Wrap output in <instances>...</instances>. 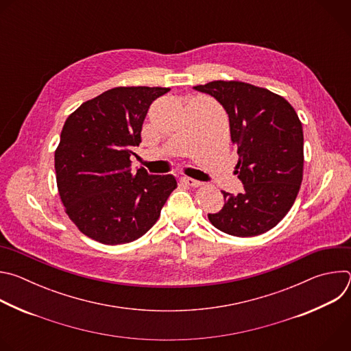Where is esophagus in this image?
<instances>
[{"mask_svg": "<svg viewBox=\"0 0 351 351\" xmlns=\"http://www.w3.org/2000/svg\"><path fill=\"white\" fill-rule=\"evenodd\" d=\"M182 180V183L183 184H186V186H189V187H199L202 186V182H198V180H194V179H191V178H182L180 179Z\"/></svg>", "mask_w": 351, "mask_h": 351, "instance_id": "34e87169", "label": "esophagus"}]
</instances>
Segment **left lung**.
<instances>
[{"instance_id":"1","label":"left lung","mask_w":351,"mask_h":351,"mask_svg":"<svg viewBox=\"0 0 351 351\" xmlns=\"http://www.w3.org/2000/svg\"><path fill=\"white\" fill-rule=\"evenodd\" d=\"M213 95L229 115L237 145V178L244 191H222L225 204L210 222L232 236L252 237L276 226L289 213L303 180L304 136L294 108L267 88L237 80L194 86Z\"/></svg>"}]
</instances>
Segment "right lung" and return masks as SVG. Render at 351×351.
I'll list each match as a JSON object with an SVG mask.
<instances>
[{
  "mask_svg": "<svg viewBox=\"0 0 351 351\" xmlns=\"http://www.w3.org/2000/svg\"><path fill=\"white\" fill-rule=\"evenodd\" d=\"M168 87H115L72 112L56 149L61 202L82 233L103 244L141 237L178 183L172 175L132 172V149L154 99Z\"/></svg>",
  "mask_w": 351,
  "mask_h": 351,
  "instance_id": "obj_1",
  "label": "right lung"
}]
</instances>
